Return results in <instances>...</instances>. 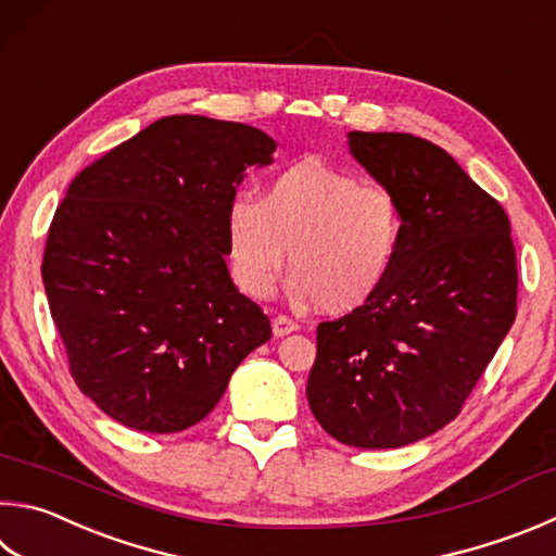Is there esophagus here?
Wrapping results in <instances>:
<instances>
[{
    "mask_svg": "<svg viewBox=\"0 0 556 556\" xmlns=\"http://www.w3.org/2000/svg\"><path fill=\"white\" fill-rule=\"evenodd\" d=\"M294 330H299V323L291 320L289 316H277L275 320H271V332H275V338H285Z\"/></svg>",
    "mask_w": 556,
    "mask_h": 556,
    "instance_id": "34e87169",
    "label": "esophagus"
}]
</instances>
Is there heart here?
<instances>
[{"instance_id":"b5f03b06","label":"heart","mask_w":556,"mask_h":556,"mask_svg":"<svg viewBox=\"0 0 556 556\" xmlns=\"http://www.w3.org/2000/svg\"><path fill=\"white\" fill-rule=\"evenodd\" d=\"M406 238L399 197L320 160L281 169L262 199L240 194L226 211V257L252 299L275 291L291 260L289 291L330 313L367 306L387 287Z\"/></svg>"}]
</instances>
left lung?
<instances>
[{
  "mask_svg": "<svg viewBox=\"0 0 556 556\" xmlns=\"http://www.w3.org/2000/svg\"><path fill=\"white\" fill-rule=\"evenodd\" d=\"M399 197L406 238L367 306L318 326L313 416L342 445L393 450L445 428L516 320L510 220L450 153L410 134H348Z\"/></svg>",
  "mask_w": 556,
  "mask_h": 556,
  "instance_id": "1",
  "label": "left lung"
}]
</instances>
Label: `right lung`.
<instances>
[{
  "instance_id": "1",
  "label": "right lung",
  "mask_w": 556,
  "mask_h": 556,
  "mask_svg": "<svg viewBox=\"0 0 556 556\" xmlns=\"http://www.w3.org/2000/svg\"><path fill=\"white\" fill-rule=\"evenodd\" d=\"M277 143L260 128L165 116L79 173L43 252L50 316L70 375L140 432L204 420L269 318L226 265V211Z\"/></svg>"
}]
</instances>
